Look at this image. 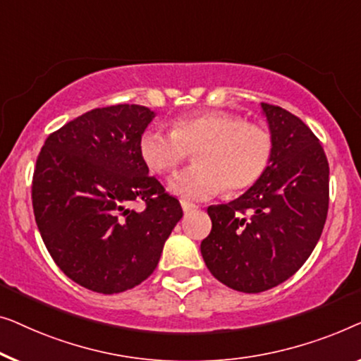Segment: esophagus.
I'll use <instances>...</instances> for the list:
<instances>
[{"label":"esophagus","instance_id":"1","mask_svg":"<svg viewBox=\"0 0 361 361\" xmlns=\"http://www.w3.org/2000/svg\"><path fill=\"white\" fill-rule=\"evenodd\" d=\"M181 207L183 211H185V214H190V212L197 209L196 204H192V202H188V201H181Z\"/></svg>","mask_w":361,"mask_h":361}]
</instances>
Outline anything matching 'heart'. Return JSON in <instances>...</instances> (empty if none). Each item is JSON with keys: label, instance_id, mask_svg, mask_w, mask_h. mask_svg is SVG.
<instances>
[{"label": "heart", "instance_id": "1", "mask_svg": "<svg viewBox=\"0 0 361 361\" xmlns=\"http://www.w3.org/2000/svg\"><path fill=\"white\" fill-rule=\"evenodd\" d=\"M275 142L271 132L242 114L200 111L173 121V132L150 128L142 132L139 154L159 175L173 173L196 152L195 169L170 181V191L185 200H204L222 190L247 191L265 175Z\"/></svg>", "mask_w": 361, "mask_h": 361}]
</instances>
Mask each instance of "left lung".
I'll list each match as a JSON object with an SVG mask.
<instances>
[{
  "mask_svg": "<svg viewBox=\"0 0 361 361\" xmlns=\"http://www.w3.org/2000/svg\"><path fill=\"white\" fill-rule=\"evenodd\" d=\"M275 142L265 175L229 204L207 207L201 242L209 271L226 286L262 293L293 276L321 238L329 211V161L314 132L289 111L262 103Z\"/></svg>",
  "mask_w": 361,
  "mask_h": 361,
  "instance_id": "left-lung-1",
  "label": "left lung"
}]
</instances>
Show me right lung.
<instances>
[{"label": "right lung", "instance_id": "add662e5", "mask_svg": "<svg viewBox=\"0 0 361 361\" xmlns=\"http://www.w3.org/2000/svg\"><path fill=\"white\" fill-rule=\"evenodd\" d=\"M139 104L96 108L45 139L32 176V207L50 257L94 293H123L147 280L181 219L139 154L154 119ZM144 202L142 212L130 210Z\"/></svg>", "mask_w": 361, "mask_h": 361}]
</instances>
